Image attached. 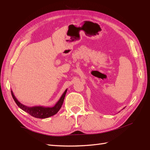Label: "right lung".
Wrapping results in <instances>:
<instances>
[{"label": "right lung", "instance_id": "obj_1", "mask_svg": "<svg viewBox=\"0 0 150 150\" xmlns=\"http://www.w3.org/2000/svg\"><path fill=\"white\" fill-rule=\"evenodd\" d=\"M66 92L67 89L65 90V91L64 92L62 96L60 97V99L58 100V102H57L55 106L53 107H45L42 106L28 107L21 104L20 102L17 100V98L15 97L13 94V92L11 90L13 98L14 99L16 104H17V106L20 108L21 110L26 111L28 113H29L30 115L35 118H39V119H46V118L54 115H55L58 112L63 104Z\"/></svg>", "mask_w": 150, "mask_h": 150}]
</instances>
